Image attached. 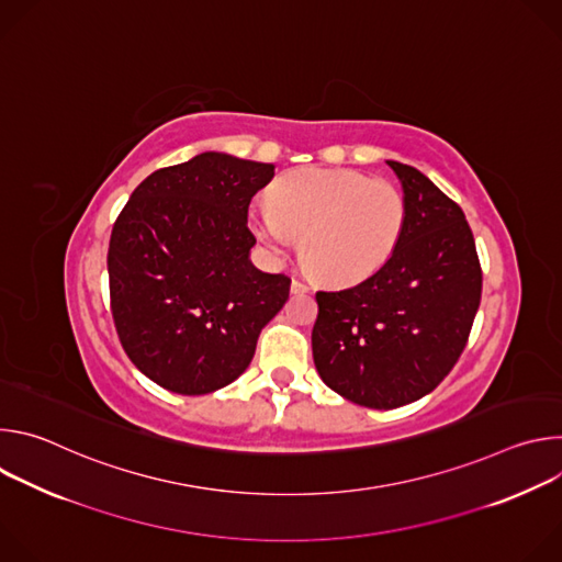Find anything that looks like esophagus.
<instances>
[{"label":"esophagus","instance_id":"34e87169","mask_svg":"<svg viewBox=\"0 0 562 562\" xmlns=\"http://www.w3.org/2000/svg\"><path fill=\"white\" fill-rule=\"evenodd\" d=\"M308 289H311V286H308V284H306V282H302V280H297V278H295V280H293V282H291V291H293V293H306V291H308Z\"/></svg>","mask_w":562,"mask_h":562}]
</instances>
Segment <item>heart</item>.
I'll use <instances>...</instances> for the list:
<instances>
[{
	"instance_id": "b5f03b06",
	"label": "heart",
	"mask_w": 562,
	"mask_h": 562,
	"mask_svg": "<svg viewBox=\"0 0 562 562\" xmlns=\"http://www.w3.org/2000/svg\"><path fill=\"white\" fill-rule=\"evenodd\" d=\"M269 204L251 217L258 237L276 251L300 237L302 267L329 284L378 271L407 220L403 191L349 169L291 171L271 187Z\"/></svg>"
}]
</instances>
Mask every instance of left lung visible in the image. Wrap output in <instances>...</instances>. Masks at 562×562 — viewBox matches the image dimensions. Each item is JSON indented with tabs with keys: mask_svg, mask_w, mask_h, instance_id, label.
I'll use <instances>...</instances> for the list:
<instances>
[{
	"mask_svg": "<svg viewBox=\"0 0 562 562\" xmlns=\"http://www.w3.org/2000/svg\"><path fill=\"white\" fill-rule=\"evenodd\" d=\"M403 182L407 220L391 258L367 280L317 291L313 362L329 389L369 409L434 391L467 347L483 269L462 209L418 169Z\"/></svg>",
	"mask_w": 562,
	"mask_h": 562,
	"instance_id": "8db88e82",
	"label": "left lung"
}]
</instances>
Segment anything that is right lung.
Instances as JSON below:
<instances>
[{"label":"right lung","mask_w":562,"mask_h":562,"mask_svg":"<svg viewBox=\"0 0 562 562\" xmlns=\"http://www.w3.org/2000/svg\"><path fill=\"white\" fill-rule=\"evenodd\" d=\"M273 165L202 153L150 173L109 243L113 325L131 362L182 395L226 386L289 300L291 278L249 262L247 217Z\"/></svg>","instance_id":"right-lung-1"}]
</instances>
